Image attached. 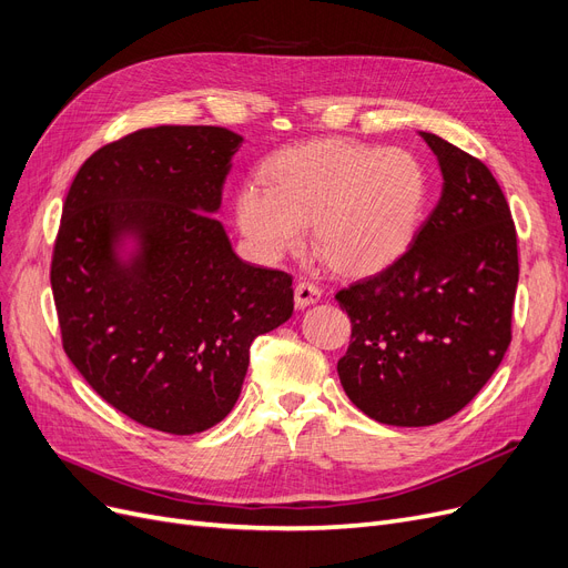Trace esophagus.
<instances>
[{"instance_id": "esophagus-1", "label": "esophagus", "mask_w": 568, "mask_h": 568, "mask_svg": "<svg viewBox=\"0 0 568 568\" xmlns=\"http://www.w3.org/2000/svg\"><path fill=\"white\" fill-rule=\"evenodd\" d=\"M321 301V288L310 282V280H301L298 284H295V307H307V305H314Z\"/></svg>"}]
</instances>
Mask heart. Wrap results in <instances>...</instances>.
Masks as SVG:
<instances>
[{"mask_svg":"<svg viewBox=\"0 0 568 568\" xmlns=\"http://www.w3.org/2000/svg\"><path fill=\"white\" fill-rule=\"evenodd\" d=\"M235 194V222L254 252L275 261L312 224L316 254L342 275H369L409 250L427 203L416 154L346 139L277 152Z\"/></svg>","mask_w":568,"mask_h":568,"instance_id":"heart-1","label":"heart"}]
</instances>
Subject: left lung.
<instances>
[{"label":"left lung","mask_w":568,"mask_h":568,"mask_svg":"<svg viewBox=\"0 0 568 568\" xmlns=\"http://www.w3.org/2000/svg\"><path fill=\"white\" fill-rule=\"evenodd\" d=\"M444 189L409 250L335 293L351 318L337 363L344 393L369 418L423 427L455 416L488 384L510 344L518 235L480 159L420 131Z\"/></svg>","instance_id":"8db88e82"}]
</instances>
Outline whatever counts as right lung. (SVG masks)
Instances as JSON below:
<instances>
[{
    "instance_id": "1",
    "label": "right lung",
    "mask_w": 568,
    "mask_h": 568,
    "mask_svg": "<svg viewBox=\"0 0 568 568\" xmlns=\"http://www.w3.org/2000/svg\"><path fill=\"white\" fill-rule=\"evenodd\" d=\"M242 136L152 126L99 148L75 173L52 250L62 346L111 407L169 435L229 416L252 342L293 314V277L245 263L212 212ZM124 234L142 250L129 264Z\"/></svg>"
}]
</instances>
